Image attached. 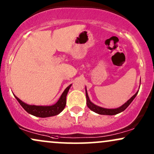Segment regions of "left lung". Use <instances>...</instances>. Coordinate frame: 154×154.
Listing matches in <instances>:
<instances>
[{"mask_svg":"<svg viewBox=\"0 0 154 154\" xmlns=\"http://www.w3.org/2000/svg\"><path fill=\"white\" fill-rule=\"evenodd\" d=\"M138 91L135 94L133 97H131V99H128V100L124 104H122V106H119L117 108H115V109H107V108H104L102 107V106H99L96 105V104H94L91 102V100L89 99V97H88V93H87V90H86V104H87L88 107L90 109L92 110L94 112L99 114V115H117V114L122 112H123L126 108L128 107V106L131 104V103L133 102V99L135 98L136 95L138 94Z\"/></svg>","mask_w":154,"mask_h":154,"instance_id":"8db88e82","label":"left lung"}]
</instances>
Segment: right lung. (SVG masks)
Listing matches in <instances>:
<instances>
[{
    "mask_svg": "<svg viewBox=\"0 0 154 154\" xmlns=\"http://www.w3.org/2000/svg\"><path fill=\"white\" fill-rule=\"evenodd\" d=\"M72 84L69 85L63 94H61L60 97L55 104L51 106H37V105H30L24 103L21 99L18 98L16 96L14 95L15 98L17 99L18 102L21 104V106L30 115L39 117H48L59 115L61 112L64 109L66 104V96L68 94V92L69 91L70 86Z\"/></svg>",
    "mask_w": 154,
    "mask_h": 154,
    "instance_id": "1",
    "label": "right lung"
}]
</instances>
